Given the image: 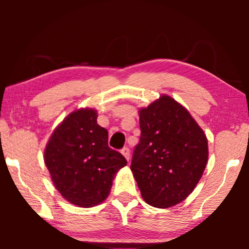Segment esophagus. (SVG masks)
<instances>
[{
    "label": "esophagus",
    "mask_w": 249,
    "mask_h": 249,
    "mask_svg": "<svg viewBox=\"0 0 249 249\" xmlns=\"http://www.w3.org/2000/svg\"><path fill=\"white\" fill-rule=\"evenodd\" d=\"M121 153H122V155H124V158H125V160H127V161H129V160H130V151H129L128 147L122 148L121 149Z\"/></svg>",
    "instance_id": "1"
}]
</instances>
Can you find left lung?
Instances as JSON below:
<instances>
[{
    "mask_svg": "<svg viewBox=\"0 0 249 249\" xmlns=\"http://www.w3.org/2000/svg\"><path fill=\"white\" fill-rule=\"evenodd\" d=\"M141 138L130 169L142 198L166 209L188 197L209 159L206 136L188 111L168 95L139 110Z\"/></svg>",
    "mask_w": 249,
    "mask_h": 249,
    "instance_id": "8db88e82",
    "label": "left lung"
}]
</instances>
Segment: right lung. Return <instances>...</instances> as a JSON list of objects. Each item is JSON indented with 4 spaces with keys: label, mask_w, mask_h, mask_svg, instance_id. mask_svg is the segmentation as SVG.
<instances>
[{
    "label": "right lung",
    "mask_w": 249,
    "mask_h": 249,
    "mask_svg": "<svg viewBox=\"0 0 249 249\" xmlns=\"http://www.w3.org/2000/svg\"><path fill=\"white\" fill-rule=\"evenodd\" d=\"M93 108L70 113L53 131L44 161L59 193L71 204L90 207L107 199L115 173L127 164L108 147L107 130Z\"/></svg>",
    "instance_id": "add662e5"
}]
</instances>
